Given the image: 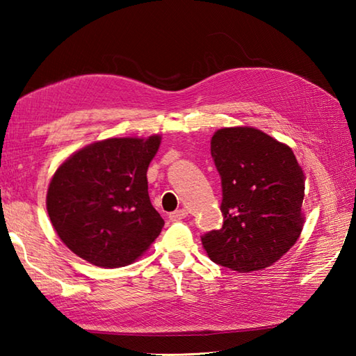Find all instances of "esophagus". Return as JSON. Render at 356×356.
<instances>
[{"mask_svg":"<svg viewBox=\"0 0 356 356\" xmlns=\"http://www.w3.org/2000/svg\"><path fill=\"white\" fill-rule=\"evenodd\" d=\"M186 216H188L186 209H177V211H174V213L170 214V220L171 222H179V220H182V218H185Z\"/></svg>","mask_w":356,"mask_h":356,"instance_id":"1","label":"esophagus"}]
</instances>
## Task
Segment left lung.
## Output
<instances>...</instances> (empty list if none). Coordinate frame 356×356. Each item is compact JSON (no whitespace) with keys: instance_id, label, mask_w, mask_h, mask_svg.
Returning <instances> with one entry per match:
<instances>
[{"instance_id":"obj_1","label":"left lung","mask_w":356,"mask_h":356,"mask_svg":"<svg viewBox=\"0 0 356 356\" xmlns=\"http://www.w3.org/2000/svg\"><path fill=\"white\" fill-rule=\"evenodd\" d=\"M211 156L222 177L223 226L202 236L208 257L237 272L274 264L305 225V172L286 143L252 127L220 128Z\"/></svg>"}]
</instances>
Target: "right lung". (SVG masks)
<instances>
[{
  "instance_id": "obj_1",
  "label": "right lung",
  "mask_w": 356,
  "mask_h": 356,
  "mask_svg": "<svg viewBox=\"0 0 356 356\" xmlns=\"http://www.w3.org/2000/svg\"><path fill=\"white\" fill-rule=\"evenodd\" d=\"M161 140V134L97 140L58 166L47 213L63 243L82 260L128 266L159 237L165 222L149 202L147 171Z\"/></svg>"
}]
</instances>
